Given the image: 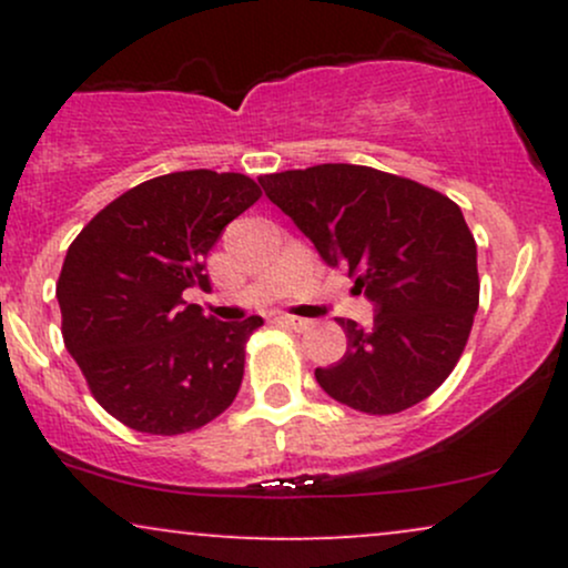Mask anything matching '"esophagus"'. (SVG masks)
I'll return each instance as SVG.
<instances>
[{
    "mask_svg": "<svg viewBox=\"0 0 568 568\" xmlns=\"http://www.w3.org/2000/svg\"><path fill=\"white\" fill-rule=\"evenodd\" d=\"M277 323H283L285 328H293V331H306L312 325V321H306V317H296V315H277Z\"/></svg>",
    "mask_w": 568,
    "mask_h": 568,
    "instance_id": "esophagus-1",
    "label": "esophagus"
}]
</instances>
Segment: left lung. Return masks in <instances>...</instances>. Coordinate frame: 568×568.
I'll use <instances>...</instances> for the list:
<instances>
[{
	"label": "left lung",
	"instance_id": "8db88e82",
	"mask_svg": "<svg viewBox=\"0 0 568 568\" xmlns=\"http://www.w3.org/2000/svg\"><path fill=\"white\" fill-rule=\"evenodd\" d=\"M317 247L374 302L371 328L336 317L347 352L315 379L363 414H397L448 379L478 312V251L446 194L366 165L328 162L258 179Z\"/></svg>",
	"mask_w": 568,
	"mask_h": 568
}]
</instances>
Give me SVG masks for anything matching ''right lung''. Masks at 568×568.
Masks as SVG:
<instances>
[{"mask_svg":"<svg viewBox=\"0 0 568 568\" xmlns=\"http://www.w3.org/2000/svg\"><path fill=\"white\" fill-rule=\"evenodd\" d=\"M258 197L243 173L158 175L109 202L69 245L55 285L63 344L122 425L192 433L237 397L245 342L264 321H216L184 291L211 288L205 256Z\"/></svg>","mask_w":568,"mask_h":568,"instance_id":"add662e5","label":"right lung"}]
</instances>
